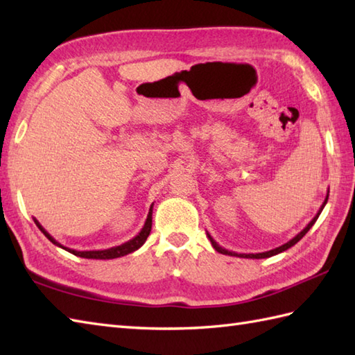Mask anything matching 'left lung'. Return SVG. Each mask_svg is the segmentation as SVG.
Here are the masks:
<instances>
[{
  "mask_svg": "<svg viewBox=\"0 0 355 355\" xmlns=\"http://www.w3.org/2000/svg\"><path fill=\"white\" fill-rule=\"evenodd\" d=\"M328 193H329V191H328ZM327 201H328V195H327V198H325V201H323V205L320 206V209H319V212H318V215H315L313 220L306 224V227L302 230V232H299L296 236H294L293 239H290L288 243H285V244H282V245H279V247H276V248H273V250H268V252H262V253H235V252H230V250H227V248H224V247H221L220 244L216 243V241L209 235L207 233V238L210 239V243H212V247L215 248V250L218 252V253H223V254H229V256H238V258H248V259H263V258H270V256H275V254H277V253H282V252H285V250H288L290 247H293L294 244H297L300 239H302L305 235H306V232L310 230L313 225H314V223L318 221V218H319V215H320V212L323 210V207H325V205H327Z\"/></svg>",
  "mask_w": 355,
  "mask_h": 355,
  "instance_id": "left-lung-1",
  "label": "left lung"
}]
</instances>
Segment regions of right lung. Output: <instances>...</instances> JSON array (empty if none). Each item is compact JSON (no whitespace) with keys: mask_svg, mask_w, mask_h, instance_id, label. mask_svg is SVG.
Listing matches in <instances>:
<instances>
[{"mask_svg":"<svg viewBox=\"0 0 355 355\" xmlns=\"http://www.w3.org/2000/svg\"><path fill=\"white\" fill-rule=\"evenodd\" d=\"M153 207L154 205H150L149 207V212H148V216H146V221H145V225H143L141 230L139 232V235H135L132 239L126 241V243L120 244V245H116V247H111V248H107V250H88V252H78V250H73V248H69V247H64L62 244H59L58 241L53 238L50 233L45 230L42 225L40 224V221L36 220V218H33L35 220V224L40 227V230L44 233L45 236H47L53 244L64 248V250L70 252L76 256H80V258H87V259H114V258H120V256H125L128 253H132L135 250H139V248L145 244L146 238L149 236L150 233V227H153Z\"/></svg>","mask_w":355,"mask_h":355,"instance_id":"right-lung-1","label":"right lung"}]
</instances>
